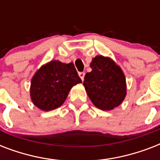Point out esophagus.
Here are the masks:
<instances>
[{
  "mask_svg": "<svg viewBox=\"0 0 160 160\" xmlns=\"http://www.w3.org/2000/svg\"><path fill=\"white\" fill-rule=\"evenodd\" d=\"M85 72H80L79 73V76L80 77V79H81V80H84V79H85Z\"/></svg>",
  "mask_w": 160,
  "mask_h": 160,
  "instance_id": "esophagus-1",
  "label": "esophagus"
}]
</instances>
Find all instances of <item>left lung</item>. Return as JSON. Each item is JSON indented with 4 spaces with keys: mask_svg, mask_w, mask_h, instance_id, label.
Returning <instances> with one entry per match:
<instances>
[{
    "mask_svg": "<svg viewBox=\"0 0 160 160\" xmlns=\"http://www.w3.org/2000/svg\"><path fill=\"white\" fill-rule=\"evenodd\" d=\"M90 68L83 85L91 102L102 110L119 106L126 96V80L121 68L103 55L93 58Z\"/></svg>",
    "mask_w": 160,
    "mask_h": 160,
    "instance_id": "1",
    "label": "left lung"
}]
</instances>
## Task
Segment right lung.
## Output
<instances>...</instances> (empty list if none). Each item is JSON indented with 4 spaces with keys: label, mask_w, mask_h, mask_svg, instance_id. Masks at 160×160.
I'll return each mask as SVG.
<instances>
[{
    "label": "right lung",
    "mask_w": 160,
    "mask_h": 160,
    "mask_svg": "<svg viewBox=\"0 0 160 160\" xmlns=\"http://www.w3.org/2000/svg\"><path fill=\"white\" fill-rule=\"evenodd\" d=\"M79 83L81 79L72 62L51 60L42 65L31 79V100L41 110L51 111L64 104L70 89Z\"/></svg>",
    "instance_id": "add662e5"
}]
</instances>
